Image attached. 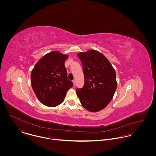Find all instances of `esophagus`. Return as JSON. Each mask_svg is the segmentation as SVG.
<instances>
[{"mask_svg": "<svg viewBox=\"0 0 156 156\" xmlns=\"http://www.w3.org/2000/svg\"><path fill=\"white\" fill-rule=\"evenodd\" d=\"M72 81H73V83L74 85V83H75V80H73Z\"/></svg>", "mask_w": 156, "mask_h": 156, "instance_id": "1", "label": "esophagus"}]
</instances>
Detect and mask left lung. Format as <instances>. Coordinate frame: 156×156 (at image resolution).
Listing matches in <instances>:
<instances>
[{"label": "left lung", "mask_w": 156, "mask_h": 156, "mask_svg": "<svg viewBox=\"0 0 156 156\" xmlns=\"http://www.w3.org/2000/svg\"><path fill=\"white\" fill-rule=\"evenodd\" d=\"M85 77V85L76 89L82 106L88 111H100L105 108L114 95L117 82L114 68L101 53L90 50L79 53Z\"/></svg>", "instance_id": "8db88e82"}]
</instances>
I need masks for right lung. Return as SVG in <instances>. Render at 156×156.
<instances>
[{
	"label": "right lung",
	"mask_w": 156,
	"mask_h": 156,
	"mask_svg": "<svg viewBox=\"0 0 156 156\" xmlns=\"http://www.w3.org/2000/svg\"><path fill=\"white\" fill-rule=\"evenodd\" d=\"M68 56L58 51L42 57L32 71V89L41 103L48 107L61 104L73 83L67 77L65 61Z\"/></svg>",
	"instance_id": "add662e5"
}]
</instances>
